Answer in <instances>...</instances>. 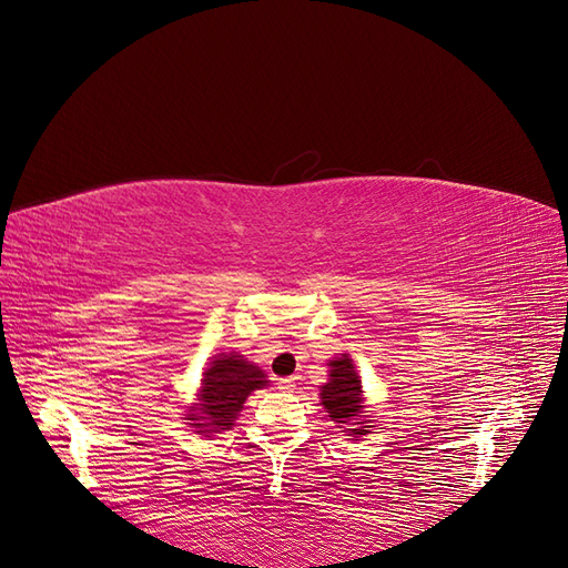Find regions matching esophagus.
Here are the masks:
<instances>
[{"instance_id":"34e87169","label":"esophagus","mask_w":568,"mask_h":568,"mask_svg":"<svg viewBox=\"0 0 568 568\" xmlns=\"http://www.w3.org/2000/svg\"><path fill=\"white\" fill-rule=\"evenodd\" d=\"M294 386H296L294 376H284V379L277 382V388H280V390H294Z\"/></svg>"}]
</instances>
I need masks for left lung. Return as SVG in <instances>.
<instances>
[{
	"label": "left lung",
	"instance_id": "obj_1",
	"mask_svg": "<svg viewBox=\"0 0 568 568\" xmlns=\"http://www.w3.org/2000/svg\"><path fill=\"white\" fill-rule=\"evenodd\" d=\"M329 382L322 386V405L329 412V417L336 424H348L351 419H357L363 412V384L353 367V359L348 355L336 357L329 363ZM359 428H351V434L357 438L367 434L369 426H363L365 422H357Z\"/></svg>",
	"mask_w": 568,
	"mask_h": 568
}]
</instances>
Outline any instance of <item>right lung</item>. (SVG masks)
<instances>
[{"mask_svg":"<svg viewBox=\"0 0 568 568\" xmlns=\"http://www.w3.org/2000/svg\"><path fill=\"white\" fill-rule=\"evenodd\" d=\"M265 374L255 365H248L242 355H217L213 365L203 372L201 407L189 412L196 434H215L222 428H232L239 412H242L251 390L263 388Z\"/></svg>","mask_w":568,"mask_h":568,"instance_id":"right-lung-1","label":"right lung"}]
</instances>
